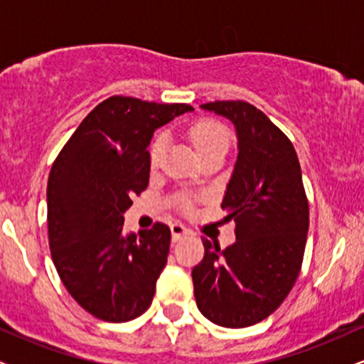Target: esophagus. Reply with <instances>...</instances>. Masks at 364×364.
<instances>
[{"mask_svg":"<svg viewBox=\"0 0 364 364\" xmlns=\"http://www.w3.org/2000/svg\"><path fill=\"white\" fill-rule=\"evenodd\" d=\"M171 235H173V241H179L183 236L190 235V229H186L181 223L171 224Z\"/></svg>","mask_w":364,"mask_h":364,"instance_id":"1","label":"esophagus"}]
</instances>
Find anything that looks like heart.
I'll list each match as a JSON object with an SVG mask.
<instances>
[{"instance_id":"b5f03b06","label":"heart","mask_w":364,"mask_h":364,"mask_svg":"<svg viewBox=\"0 0 364 364\" xmlns=\"http://www.w3.org/2000/svg\"><path fill=\"white\" fill-rule=\"evenodd\" d=\"M188 135H190V140L198 157L205 156L208 152H214V150H228V129L214 119L196 121V123L191 124ZM162 152H164V136H157L152 147H150V162L154 166L161 161Z\"/></svg>"}]
</instances>
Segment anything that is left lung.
<instances>
[{"label":"left lung","instance_id":"obj_1","mask_svg":"<svg viewBox=\"0 0 364 364\" xmlns=\"http://www.w3.org/2000/svg\"><path fill=\"white\" fill-rule=\"evenodd\" d=\"M235 124L237 159L220 207L236 223L225 250L202 237L191 270L196 306L212 323L243 328L281 306L301 269L308 200L292 144L260 109L243 101L202 104Z\"/></svg>","mask_w":364,"mask_h":364}]
</instances>
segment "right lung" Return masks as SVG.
<instances>
[{
    "instance_id": "obj_1",
    "label": "right lung",
    "mask_w": 364,
    "mask_h": 364,
    "mask_svg": "<svg viewBox=\"0 0 364 364\" xmlns=\"http://www.w3.org/2000/svg\"><path fill=\"white\" fill-rule=\"evenodd\" d=\"M188 104L114 97L95 106L66 141L48 179V232L63 284L83 310L121 323L150 306L171 231H124L133 195L149 186L154 132Z\"/></svg>"
}]
</instances>
